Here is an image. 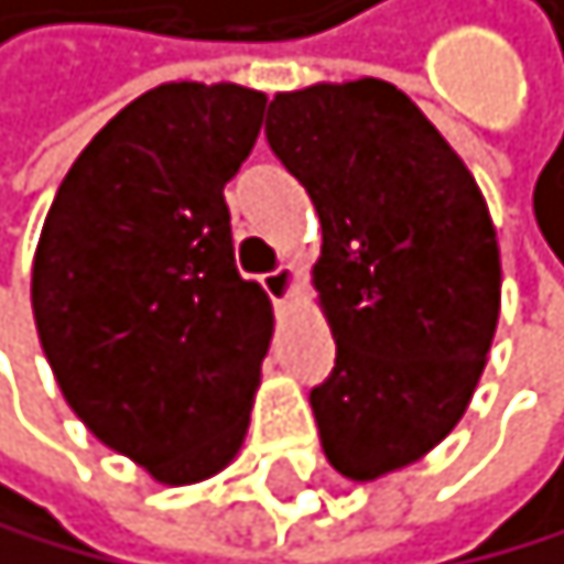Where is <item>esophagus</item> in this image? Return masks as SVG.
<instances>
[{
    "instance_id": "obj_1",
    "label": "esophagus",
    "mask_w": 564,
    "mask_h": 564,
    "mask_svg": "<svg viewBox=\"0 0 564 564\" xmlns=\"http://www.w3.org/2000/svg\"><path fill=\"white\" fill-rule=\"evenodd\" d=\"M261 282V289L271 296V303H285L289 300V293H293V282H296V271L289 268V264H279V268H271V271H264V275L258 279Z\"/></svg>"
}]
</instances>
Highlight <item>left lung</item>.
Returning a JSON list of instances; mask_svg holds the SVG:
<instances>
[{
  "label": "left lung",
  "instance_id": "8db88e82",
  "mask_svg": "<svg viewBox=\"0 0 564 564\" xmlns=\"http://www.w3.org/2000/svg\"><path fill=\"white\" fill-rule=\"evenodd\" d=\"M264 139L321 216L314 282L335 369L310 390L321 446L369 481L449 436L499 324L496 226L475 177L398 86H310Z\"/></svg>",
  "mask_w": 564,
  "mask_h": 564
}]
</instances>
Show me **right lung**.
I'll return each instance as SVG.
<instances>
[{
	"instance_id": "1",
	"label": "right lung",
	"mask_w": 564,
	"mask_h": 564,
	"mask_svg": "<svg viewBox=\"0 0 564 564\" xmlns=\"http://www.w3.org/2000/svg\"><path fill=\"white\" fill-rule=\"evenodd\" d=\"M264 94L166 83L128 104L65 174L34 258V321L68 408L100 443L191 485L234 460L271 303L234 258L226 181Z\"/></svg>"
}]
</instances>
